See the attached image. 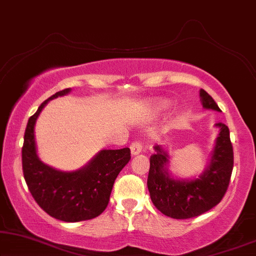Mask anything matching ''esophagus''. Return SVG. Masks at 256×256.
<instances>
[{
  "instance_id": "1",
  "label": "esophagus",
  "mask_w": 256,
  "mask_h": 256,
  "mask_svg": "<svg viewBox=\"0 0 256 256\" xmlns=\"http://www.w3.org/2000/svg\"><path fill=\"white\" fill-rule=\"evenodd\" d=\"M142 148H143V144L141 141H134L130 144V152H132V155H138L142 152Z\"/></svg>"
}]
</instances>
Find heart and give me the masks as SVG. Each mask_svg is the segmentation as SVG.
I'll use <instances>...</instances> for the list:
<instances>
[{
  "mask_svg": "<svg viewBox=\"0 0 256 256\" xmlns=\"http://www.w3.org/2000/svg\"><path fill=\"white\" fill-rule=\"evenodd\" d=\"M168 104L166 101H158V102H157V107L160 108V110H164V108L166 107H168Z\"/></svg>",
  "mask_w": 256,
  "mask_h": 256,
  "instance_id": "b5f03b06",
  "label": "heart"
}]
</instances>
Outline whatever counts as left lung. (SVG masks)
<instances>
[{
  "label": "left lung",
  "instance_id": "left-lung-1",
  "mask_svg": "<svg viewBox=\"0 0 256 256\" xmlns=\"http://www.w3.org/2000/svg\"><path fill=\"white\" fill-rule=\"evenodd\" d=\"M202 106L208 110H220L213 98L200 90ZM220 128L208 169L198 180H177L169 176L166 164L169 156L160 146L150 156L148 190L152 204L170 218H194L218 205L225 196L232 176L234 156L226 124H216Z\"/></svg>",
  "mask_w": 256,
  "mask_h": 256
}]
</instances>
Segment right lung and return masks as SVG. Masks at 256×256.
<instances>
[{"label": "right lung", "mask_w": 256, "mask_h": 256, "mask_svg": "<svg viewBox=\"0 0 256 256\" xmlns=\"http://www.w3.org/2000/svg\"><path fill=\"white\" fill-rule=\"evenodd\" d=\"M59 90L45 100L28 121L22 146V168L31 196L48 216L66 222L90 220L106 210L118 174L130 160V149L101 150L85 168L73 172L58 171L38 158L34 124L48 100L65 96Z\"/></svg>", "instance_id": "add662e5"}]
</instances>
